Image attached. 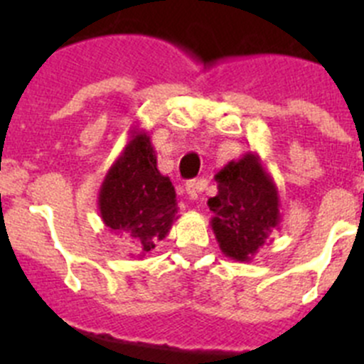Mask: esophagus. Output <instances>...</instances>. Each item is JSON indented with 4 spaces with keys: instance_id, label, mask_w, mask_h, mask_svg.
I'll use <instances>...</instances> for the list:
<instances>
[{
    "instance_id": "esophagus-1",
    "label": "esophagus",
    "mask_w": 364,
    "mask_h": 364,
    "mask_svg": "<svg viewBox=\"0 0 364 364\" xmlns=\"http://www.w3.org/2000/svg\"><path fill=\"white\" fill-rule=\"evenodd\" d=\"M186 196L192 200H197V197H199V181L193 179V181L186 183Z\"/></svg>"
}]
</instances>
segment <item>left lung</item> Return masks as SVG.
<instances>
[{"label":"left lung","instance_id":"8db88e82","mask_svg":"<svg viewBox=\"0 0 364 364\" xmlns=\"http://www.w3.org/2000/svg\"><path fill=\"white\" fill-rule=\"evenodd\" d=\"M218 193L208 200L211 229L220 250L237 262H250L280 229V193L257 153H245L215 174Z\"/></svg>","mask_w":364,"mask_h":364}]
</instances>
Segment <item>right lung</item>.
<instances>
[{
    "instance_id": "obj_1",
    "label": "right lung",
    "mask_w": 364,
    "mask_h": 364,
    "mask_svg": "<svg viewBox=\"0 0 364 364\" xmlns=\"http://www.w3.org/2000/svg\"><path fill=\"white\" fill-rule=\"evenodd\" d=\"M128 132L127 146L98 190V209L104 225L124 237L130 255L142 259L179 218L178 200L168 176L156 167L148 132L139 128V123Z\"/></svg>"
}]
</instances>
